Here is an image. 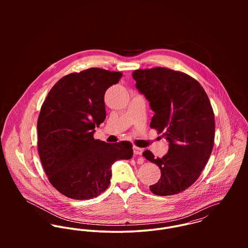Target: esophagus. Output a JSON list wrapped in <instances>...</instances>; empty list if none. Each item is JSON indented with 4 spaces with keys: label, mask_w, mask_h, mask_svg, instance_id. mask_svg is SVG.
<instances>
[{
    "label": "esophagus",
    "mask_w": 248,
    "mask_h": 248,
    "mask_svg": "<svg viewBox=\"0 0 248 248\" xmlns=\"http://www.w3.org/2000/svg\"><path fill=\"white\" fill-rule=\"evenodd\" d=\"M133 150H134V155H141L142 153H143V150L141 148H139L137 146H134Z\"/></svg>",
    "instance_id": "esophagus-1"
}]
</instances>
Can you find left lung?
Segmentation results:
<instances>
[{
    "label": "left lung",
    "mask_w": 248,
    "mask_h": 248,
    "mask_svg": "<svg viewBox=\"0 0 248 248\" xmlns=\"http://www.w3.org/2000/svg\"><path fill=\"white\" fill-rule=\"evenodd\" d=\"M133 78L155 112L150 127L163 133L169 142L162 157L143 152L161 172L150 190L157 196L181 193L201 176L212 153L215 116L210 100L196 79L180 71L161 67L137 70Z\"/></svg>",
    "instance_id": "left-lung-1"
}]
</instances>
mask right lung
Returning a JSON list of instances; mask_svg holds the SVG:
<instances>
[{"instance_id":"add662e5","label":"right lung","mask_w":248,"mask_h":248,"mask_svg":"<svg viewBox=\"0 0 248 248\" xmlns=\"http://www.w3.org/2000/svg\"><path fill=\"white\" fill-rule=\"evenodd\" d=\"M122 72L91 68L62 77L49 91L37 121L38 153L51 185L72 200L98 197L109 185L111 165L132 158L129 141L94 140L106 118L104 95Z\"/></svg>"}]
</instances>
